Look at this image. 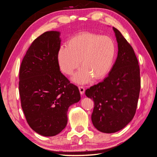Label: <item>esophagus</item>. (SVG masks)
<instances>
[{
    "label": "esophagus",
    "instance_id": "1",
    "mask_svg": "<svg viewBox=\"0 0 157 157\" xmlns=\"http://www.w3.org/2000/svg\"><path fill=\"white\" fill-rule=\"evenodd\" d=\"M78 89H79V91H80V93L81 95L84 94V92H85V89L83 86H78Z\"/></svg>",
    "mask_w": 157,
    "mask_h": 157
}]
</instances>
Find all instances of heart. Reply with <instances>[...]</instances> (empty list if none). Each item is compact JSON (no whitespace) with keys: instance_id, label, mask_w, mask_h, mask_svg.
<instances>
[{"instance_id":"b5f03b06","label":"heart","mask_w":157,"mask_h":157,"mask_svg":"<svg viewBox=\"0 0 157 157\" xmlns=\"http://www.w3.org/2000/svg\"><path fill=\"white\" fill-rule=\"evenodd\" d=\"M116 44L111 37L82 32L72 36L67 46H61L57 54L59 67L66 75L72 74L80 63L82 68L72 79L78 84L105 78L111 72L116 57Z\"/></svg>"}]
</instances>
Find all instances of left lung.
<instances>
[{
	"label": "left lung",
	"mask_w": 157,
	"mask_h": 157,
	"mask_svg": "<svg viewBox=\"0 0 157 157\" xmlns=\"http://www.w3.org/2000/svg\"><path fill=\"white\" fill-rule=\"evenodd\" d=\"M118 55L109 76L102 82L86 90L93 99L94 126L106 134L124 128L134 118L140 91L138 61L131 45L115 27Z\"/></svg>",
	"instance_id": "1"
}]
</instances>
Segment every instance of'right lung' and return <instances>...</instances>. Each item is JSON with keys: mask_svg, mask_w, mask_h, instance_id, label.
I'll return each mask as SVG.
<instances>
[{"mask_svg": "<svg viewBox=\"0 0 157 157\" xmlns=\"http://www.w3.org/2000/svg\"><path fill=\"white\" fill-rule=\"evenodd\" d=\"M60 32L44 33L32 42L20 69L19 92L29 126L37 134H58L67 124L69 107L80 95L77 86L61 73L57 59Z\"/></svg>", "mask_w": 157, "mask_h": 157, "instance_id": "obj_1", "label": "right lung"}]
</instances>
